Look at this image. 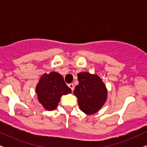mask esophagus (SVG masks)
Returning a JSON list of instances; mask_svg holds the SVG:
<instances>
[{"instance_id":"esophagus-1","label":"esophagus","mask_w":147,"mask_h":147,"mask_svg":"<svg viewBox=\"0 0 147 147\" xmlns=\"http://www.w3.org/2000/svg\"><path fill=\"white\" fill-rule=\"evenodd\" d=\"M68 87L71 89L72 91L74 90V84H68Z\"/></svg>"}]
</instances>
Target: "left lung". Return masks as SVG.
Listing matches in <instances>:
<instances>
[{
    "label": "left lung",
    "mask_w": 147,
    "mask_h": 147,
    "mask_svg": "<svg viewBox=\"0 0 147 147\" xmlns=\"http://www.w3.org/2000/svg\"><path fill=\"white\" fill-rule=\"evenodd\" d=\"M79 84L75 86L74 95L77 97L81 111L87 115L98 111L107 98V89L102 79L97 75L87 72L77 75Z\"/></svg>",
    "instance_id": "left-lung-1"
}]
</instances>
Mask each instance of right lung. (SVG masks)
Wrapping results in <instances>:
<instances>
[{
  "label": "right lung",
  "mask_w": 147,
  "mask_h": 147,
  "mask_svg": "<svg viewBox=\"0 0 147 147\" xmlns=\"http://www.w3.org/2000/svg\"><path fill=\"white\" fill-rule=\"evenodd\" d=\"M38 100L48 111L57 108L63 95L71 92V89L64 82L63 77L56 72L44 74L36 88Z\"/></svg>",
  "instance_id": "1"
}]
</instances>
